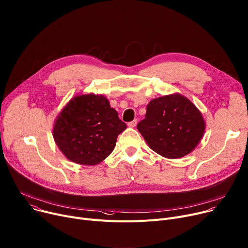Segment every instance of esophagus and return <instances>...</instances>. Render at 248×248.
Instances as JSON below:
<instances>
[{"label":"esophagus","mask_w":248,"mask_h":248,"mask_svg":"<svg viewBox=\"0 0 248 248\" xmlns=\"http://www.w3.org/2000/svg\"><path fill=\"white\" fill-rule=\"evenodd\" d=\"M137 122H138V120H137V119H134L133 121H131V122L128 123V126H129V127H135V126L137 125Z\"/></svg>","instance_id":"34e87169"}]
</instances>
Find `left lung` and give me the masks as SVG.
I'll return each mask as SVG.
<instances>
[{
	"label": "left lung",
	"instance_id": "obj_1",
	"mask_svg": "<svg viewBox=\"0 0 248 248\" xmlns=\"http://www.w3.org/2000/svg\"><path fill=\"white\" fill-rule=\"evenodd\" d=\"M204 128L201 112L180 94L152 100L145 119L137 125L150 148L169 159L190 153L201 141Z\"/></svg>",
	"mask_w": 248,
	"mask_h": 248
}]
</instances>
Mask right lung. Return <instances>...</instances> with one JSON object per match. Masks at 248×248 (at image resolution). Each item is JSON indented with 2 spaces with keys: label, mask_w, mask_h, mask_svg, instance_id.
Wrapping results in <instances>:
<instances>
[{
  "label": "right lung",
  "mask_w": 248,
  "mask_h": 248,
  "mask_svg": "<svg viewBox=\"0 0 248 248\" xmlns=\"http://www.w3.org/2000/svg\"><path fill=\"white\" fill-rule=\"evenodd\" d=\"M115 109L102 95L86 94L71 99L53 127V138L64 156L93 166L106 159L126 129Z\"/></svg>",
  "instance_id": "obj_1"
}]
</instances>
